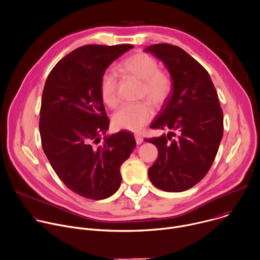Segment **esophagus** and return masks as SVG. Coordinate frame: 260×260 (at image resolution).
<instances>
[{"instance_id":"34e87169","label":"esophagus","mask_w":260,"mask_h":260,"mask_svg":"<svg viewBox=\"0 0 260 260\" xmlns=\"http://www.w3.org/2000/svg\"><path fill=\"white\" fill-rule=\"evenodd\" d=\"M135 139H136V143H137L138 145H140V144L143 143V138H142V136H140V135H135Z\"/></svg>"}]
</instances>
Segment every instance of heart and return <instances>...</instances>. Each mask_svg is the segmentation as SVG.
Segmentation results:
<instances>
[{
    "label": "heart",
    "instance_id": "1",
    "mask_svg": "<svg viewBox=\"0 0 260 260\" xmlns=\"http://www.w3.org/2000/svg\"><path fill=\"white\" fill-rule=\"evenodd\" d=\"M120 68L143 81V96H147L156 105H162L169 97L172 89L171 77L159 69L158 62L152 56L140 52L126 58ZM100 94L103 102L109 107L118 103L117 77L114 72L107 70L100 81ZM153 109L149 102L122 105L113 115L114 124L122 129L140 132L152 118Z\"/></svg>",
    "mask_w": 260,
    "mask_h": 260
}]
</instances>
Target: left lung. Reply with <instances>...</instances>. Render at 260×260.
Here are the masks:
<instances>
[{"instance_id":"8db88e82","label":"left lung","mask_w":260,"mask_h":260,"mask_svg":"<svg viewBox=\"0 0 260 260\" xmlns=\"http://www.w3.org/2000/svg\"><path fill=\"white\" fill-rule=\"evenodd\" d=\"M169 71L172 89L151 123L167 135L145 139L158 149L149 168L151 183L165 192H183L208 172L223 135V114L206 69L182 48L156 44L145 50Z\"/></svg>"}]
</instances>
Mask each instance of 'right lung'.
Returning <instances> with one entry per match:
<instances>
[{"label":"right lung","instance_id":"add662e5","mask_svg":"<svg viewBox=\"0 0 260 260\" xmlns=\"http://www.w3.org/2000/svg\"><path fill=\"white\" fill-rule=\"evenodd\" d=\"M132 45L82 46L61 59L45 83L40 112L43 150L72 192L102 200L120 187V166L136 147L134 135L109 128L100 81L107 67Z\"/></svg>","mask_w":260,"mask_h":260}]
</instances>
